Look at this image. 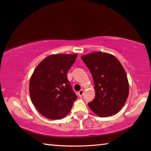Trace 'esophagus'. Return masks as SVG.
Returning <instances> with one entry per match:
<instances>
[{
    "mask_svg": "<svg viewBox=\"0 0 151 151\" xmlns=\"http://www.w3.org/2000/svg\"><path fill=\"white\" fill-rule=\"evenodd\" d=\"M83 94H84V90H81L79 92H78V96H79L80 97H81L83 95Z\"/></svg>",
    "mask_w": 151,
    "mask_h": 151,
    "instance_id": "esophagus-1",
    "label": "esophagus"
}]
</instances>
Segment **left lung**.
I'll return each instance as SVG.
<instances>
[{
  "label": "left lung",
  "mask_w": 151,
  "mask_h": 151,
  "mask_svg": "<svg viewBox=\"0 0 151 151\" xmlns=\"http://www.w3.org/2000/svg\"><path fill=\"white\" fill-rule=\"evenodd\" d=\"M90 69L94 83L95 98L88 103L100 117L118 113L126 103L129 92L128 78L124 68L113 55L94 52L81 56Z\"/></svg>",
  "instance_id": "8db88e82"
}]
</instances>
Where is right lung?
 <instances>
[{
	"label": "right lung",
	"mask_w": 151,
	"mask_h": 151,
	"mask_svg": "<svg viewBox=\"0 0 151 151\" xmlns=\"http://www.w3.org/2000/svg\"><path fill=\"white\" fill-rule=\"evenodd\" d=\"M77 54H55L44 58L29 81V94L36 109L48 119L58 120L70 111L77 99L67 78V72Z\"/></svg>",
	"instance_id": "add662e5"
}]
</instances>
